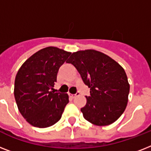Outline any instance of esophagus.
<instances>
[{
  "instance_id": "obj_1",
  "label": "esophagus",
  "mask_w": 151,
  "mask_h": 151,
  "mask_svg": "<svg viewBox=\"0 0 151 151\" xmlns=\"http://www.w3.org/2000/svg\"><path fill=\"white\" fill-rule=\"evenodd\" d=\"M79 95V92H77L75 95H73V94H69V96H70V97H71V98H74V97H76L77 96H78Z\"/></svg>"
}]
</instances>
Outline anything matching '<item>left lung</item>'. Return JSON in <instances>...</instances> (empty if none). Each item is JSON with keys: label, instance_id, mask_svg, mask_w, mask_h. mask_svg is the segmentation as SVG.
<instances>
[{"label": "left lung", "instance_id": "1", "mask_svg": "<svg viewBox=\"0 0 151 151\" xmlns=\"http://www.w3.org/2000/svg\"><path fill=\"white\" fill-rule=\"evenodd\" d=\"M90 88L86 105L81 109L85 120L106 126L116 122L128 104L130 85L121 65L94 49L73 52L68 59Z\"/></svg>", "mask_w": 151, "mask_h": 151}]
</instances>
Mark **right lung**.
Segmentation results:
<instances>
[{"label":"right lung","instance_id":"add662e5","mask_svg":"<svg viewBox=\"0 0 151 151\" xmlns=\"http://www.w3.org/2000/svg\"><path fill=\"white\" fill-rule=\"evenodd\" d=\"M71 52L47 47L28 58L15 76L14 96L18 109L29 124L47 128L60 120L69 103L66 93H55L57 73Z\"/></svg>","mask_w":151,"mask_h":151}]
</instances>
